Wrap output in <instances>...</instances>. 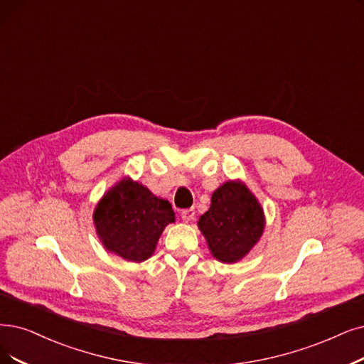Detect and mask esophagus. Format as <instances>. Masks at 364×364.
<instances>
[{"instance_id": "1", "label": "esophagus", "mask_w": 364, "mask_h": 364, "mask_svg": "<svg viewBox=\"0 0 364 364\" xmlns=\"http://www.w3.org/2000/svg\"><path fill=\"white\" fill-rule=\"evenodd\" d=\"M181 215H182V220L185 223H191L196 218V210L194 209H185V210H182Z\"/></svg>"}]
</instances>
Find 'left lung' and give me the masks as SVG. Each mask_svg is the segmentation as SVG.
<instances>
[{
	"label": "left lung",
	"mask_w": 364,
	"mask_h": 364,
	"mask_svg": "<svg viewBox=\"0 0 364 364\" xmlns=\"http://www.w3.org/2000/svg\"><path fill=\"white\" fill-rule=\"evenodd\" d=\"M264 213L255 196L239 181H228L212 194L210 208L198 220L212 255L236 263L248 254L264 230Z\"/></svg>",
	"instance_id": "1"
}]
</instances>
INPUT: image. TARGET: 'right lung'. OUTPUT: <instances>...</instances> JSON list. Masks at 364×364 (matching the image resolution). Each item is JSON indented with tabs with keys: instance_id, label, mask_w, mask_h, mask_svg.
<instances>
[{
	"instance_id": "1",
	"label": "right lung",
	"mask_w": 364,
	"mask_h": 364,
	"mask_svg": "<svg viewBox=\"0 0 364 364\" xmlns=\"http://www.w3.org/2000/svg\"><path fill=\"white\" fill-rule=\"evenodd\" d=\"M170 223H174L170 203L129 178L112 186L94 210L95 230L105 248L134 263L154 254Z\"/></svg>"
}]
</instances>
